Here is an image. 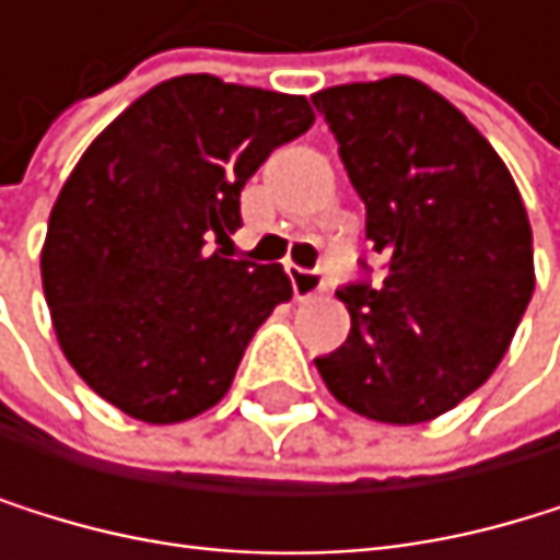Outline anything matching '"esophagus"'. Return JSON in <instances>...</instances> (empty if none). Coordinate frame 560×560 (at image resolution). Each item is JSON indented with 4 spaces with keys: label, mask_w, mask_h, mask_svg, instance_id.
Listing matches in <instances>:
<instances>
[{
    "label": "esophagus",
    "mask_w": 560,
    "mask_h": 560,
    "mask_svg": "<svg viewBox=\"0 0 560 560\" xmlns=\"http://www.w3.org/2000/svg\"><path fill=\"white\" fill-rule=\"evenodd\" d=\"M289 278H292V292L299 302L305 299H315L318 292H326V275H322L318 268H289Z\"/></svg>",
    "instance_id": "1"
}]
</instances>
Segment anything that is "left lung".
<instances>
[{
	"label": "left lung",
	"mask_w": 560,
	"mask_h": 560,
	"mask_svg": "<svg viewBox=\"0 0 560 560\" xmlns=\"http://www.w3.org/2000/svg\"><path fill=\"white\" fill-rule=\"evenodd\" d=\"M365 205L383 282L339 292L349 339L318 355L329 393L380 423H427L498 370L534 292L530 221L487 137L413 77L312 96Z\"/></svg>",
	"instance_id": "8db88e82"
}]
</instances>
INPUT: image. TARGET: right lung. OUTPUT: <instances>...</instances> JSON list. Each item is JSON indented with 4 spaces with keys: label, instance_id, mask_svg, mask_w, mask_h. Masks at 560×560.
<instances>
[{
    "label": "right lung",
    "instance_id": "1",
    "mask_svg": "<svg viewBox=\"0 0 560 560\" xmlns=\"http://www.w3.org/2000/svg\"><path fill=\"white\" fill-rule=\"evenodd\" d=\"M305 96L187 73L106 127L62 184L43 245V292L80 380L143 423L190 420L231 389L275 305L282 265L234 261L242 187L312 127Z\"/></svg>",
    "mask_w": 560,
    "mask_h": 560
}]
</instances>
